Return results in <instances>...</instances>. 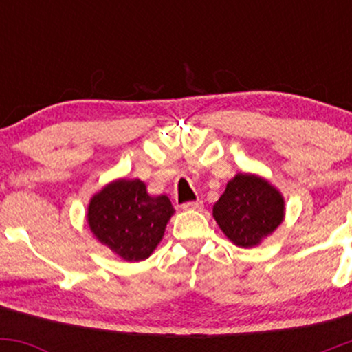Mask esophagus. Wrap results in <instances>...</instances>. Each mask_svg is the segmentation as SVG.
Wrapping results in <instances>:
<instances>
[{
	"label": "esophagus",
	"instance_id": "obj_1",
	"mask_svg": "<svg viewBox=\"0 0 352 352\" xmlns=\"http://www.w3.org/2000/svg\"><path fill=\"white\" fill-rule=\"evenodd\" d=\"M201 207H204V201H201V200L187 201V204L182 205V208H184V210H201Z\"/></svg>",
	"mask_w": 352,
	"mask_h": 352
}]
</instances>
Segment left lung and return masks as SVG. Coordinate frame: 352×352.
<instances>
[{
    "mask_svg": "<svg viewBox=\"0 0 352 352\" xmlns=\"http://www.w3.org/2000/svg\"><path fill=\"white\" fill-rule=\"evenodd\" d=\"M285 197L256 173L238 172L213 205V218L223 235L240 248L261 245L285 220Z\"/></svg>",
    "mask_w": 352,
    "mask_h": 352,
    "instance_id": "obj_1",
    "label": "left lung"
}]
</instances>
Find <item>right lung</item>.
<instances>
[{
  "instance_id": "right-lung-1",
  "label": "right lung",
  "mask_w": 352,
  "mask_h": 352,
  "mask_svg": "<svg viewBox=\"0 0 352 352\" xmlns=\"http://www.w3.org/2000/svg\"><path fill=\"white\" fill-rule=\"evenodd\" d=\"M173 213L168 197H152L142 180L116 179L91 197L86 218L96 240L135 263L147 260L162 241Z\"/></svg>"
}]
</instances>
